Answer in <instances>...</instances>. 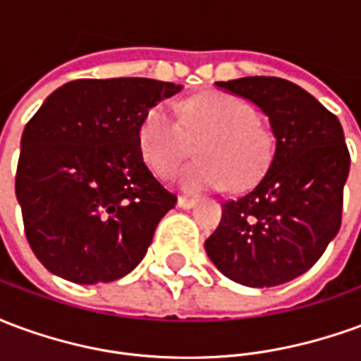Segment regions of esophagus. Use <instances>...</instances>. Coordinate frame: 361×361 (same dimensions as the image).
Instances as JSON below:
<instances>
[{
	"label": "esophagus",
	"instance_id": "1",
	"mask_svg": "<svg viewBox=\"0 0 361 361\" xmlns=\"http://www.w3.org/2000/svg\"><path fill=\"white\" fill-rule=\"evenodd\" d=\"M197 204V199H189V197H178V207L183 209V211H189V209H193Z\"/></svg>",
	"mask_w": 361,
	"mask_h": 361
}]
</instances>
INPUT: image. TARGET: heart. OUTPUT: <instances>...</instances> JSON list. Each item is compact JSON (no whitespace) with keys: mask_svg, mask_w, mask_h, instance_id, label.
<instances>
[{"mask_svg":"<svg viewBox=\"0 0 361 361\" xmlns=\"http://www.w3.org/2000/svg\"><path fill=\"white\" fill-rule=\"evenodd\" d=\"M183 123L166 104L147 111L139 145L147 164L162 178L172 176L191 154L197 160L181 176L188 191L242 189L261 178L271 162V135L255 118L250 104L234 96L209 92L183 104Z\"/></svg>","mask_w":361,"mask_h":361,"instance_id":"b5f03b06","label":"heart"}]
</instances>
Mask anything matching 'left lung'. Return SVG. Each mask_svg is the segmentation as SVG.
I'll use <instances>...</instances> for the list:
<instances>
[{"instance_id":"8db88e82","label":"left lung","mask_w":361,"mask_h":361,"mask_svg":"<svg viewBox=\"0 0 361 361\" xmlns=\"http://www.w3.org/2000/svg\"><path fill=\"white\" fill-rule=\"evenodd\" d=\"M269 118L274 152L250 193L222 204L204 251L224 276L250 288L294 280L338 234L350 154L338 118L315 96L279 77L216 82Z\"/></svg>"}]
</instances>
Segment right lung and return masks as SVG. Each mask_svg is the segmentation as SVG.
Masks as SVG:
<instances>
[{
  "label": "right lung",
  "mask_w": 361,
  "mask_h": 361,
  "mask_svg": "<svg viewBox=\"0 0 361 361\" xmlns=\"http://www.w3.org/2000/svg\"><path fill=\"white\" fill-rule=\"evenodd\" d=\"M181 85L79 79L51 92L20 137L15 195L38 261L75 284L126 276L173 209L145 164L139 129Z\"/></svg>",
  "instance_id": "add662e5"
}]
</instances>
